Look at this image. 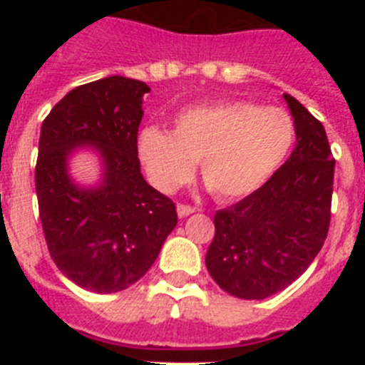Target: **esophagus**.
Wrapping results in <instances>:
<instances>
[{
    "mask_svg": "<svg viewBox=\"0 0 365 365\" xmlns=\"http://www.w3.org/2000/svg\"><path fill=\"white\" fill-rule=\"evenodd\" d=\"M197 210L195 206H190V205H182V202H179L177 205V214H179V217H186V215L193 214V212Z\"/></svg>",
    "mask_w": 365,
    "mask_h": 365,
    "instance_id": "34e87169",
    "label": "esophagus"
}]
</instances>
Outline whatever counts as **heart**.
<instances>
[{
	"label": "heart",
	"mask_w": 365,
	"mask_h": 365,
	"mask_svg": "<svg viewBox=\"0 0 365 365\" xmlns=\"http://www.w3.org/2000/svg\"><path fill=\"white\" fill-rule=\"evenodd\" d=\"M296 138L291 113L248 100L190 106L173 117V131L148 125L137 137V157L151 185L173 193L199 160L201 177L221 201L247 197L278 172Z\"/></svg>",
	"instance_id": "heart-1"
}]
</instances>
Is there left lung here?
I'll use <instances>...</instances> for the list:
<instances>
[{
	"mask_svg": "<svg viewBox=\"0 0 365 365\" xmlns=\"http://www.w3.org/2000/svg\"><path fill=\"white\" fill-rule=\"evenodd\" d=\"M296 148L254 193L215 214L206 269L222 291L263 299L298 279L327 237L334 159L324 125L291 95Z\"/></svg>",
	"mask_w": 365,
	"mask_h": 365,
	"instance_id": "8db88e82",
	"label": "left lung"
}]
</instances>
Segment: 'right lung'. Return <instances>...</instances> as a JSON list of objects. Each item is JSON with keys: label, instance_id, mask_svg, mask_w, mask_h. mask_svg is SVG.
<instances>
[{"label": "right lung", "instance_id": "right-lung-1", "mask_svg": "<svg viewBox=\"0 0 365 365\" xmlns=\"http://www.w3.org/2000/svg\"><path fill=\"white\" fill-rule=\"evenodd\" d=\"M140 80L108 76L67 93L41 124L36 195L47 248L56 267L86 291H124L143 278L177 225L175 202L140 173L137 133ZM95 145L103 182L78 189L66 173L74 147Z\"/></svg>", "mask_w": 365, "mask_h": 365}]
</instances>
